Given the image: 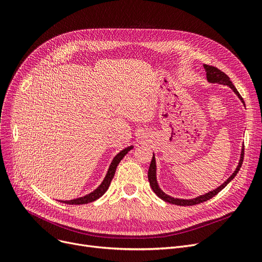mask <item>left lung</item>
<instances>
[{
  "mask_svg": "<svg viewBox=\"0 0 262 262\" xmlns=\"http://www.w3.org/2000/svg\"><path fill=\"white\" fill-rule=\"evenodd\" d=\"M206 71H207V79L209 82L211 83H220V84H224V85H228L230 89L235 93V95L238 96L242 102L244 103L243 101V98L241 97V95L239 94V92L236 91V89L234 87V85L231 83L230 81V78L227 76V74L225 72H223L222 70H220L219 68L214 67V66H209V65H204ZM243 159H244V145H243V148H242V152H241V159H240V162H239V165L238 167H236V169L234 170V172L232 173V175L224 182L221 186H219L217 189L211 191L205 195H202L199 197H196L194 199H179V198H173V197H170L168 195H166L165 193H163L161 191V189L159 188L158 185V182H157V178H156V159H155V156L152 157V160H151V163H150V166H149V169H148V180H149V184H150L152 191L161 198L163 199L164 202L166 203H169V204H172V205H178V206H194V205H198V204H202L204 202H207L209 201V199H211L212 197H214L216 194H219L225 186L235 177L236 173L239 172L241 166H242V163H243Z\"/></svg>",
  "mask_w": 262,
  "mask_h": 262,
  "instance_id": "obj_1",
  "label": "left lung"
}]
</instances>
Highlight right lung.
I'll return each instance as SVG.
<instances>
[{"label": "right lung", "mask_w": 262, "mask_h": 262, "mask_svg": "<svg viewBox=\"0 0 262 262\" xmlns=\"http://www.w3.org/2000/svg\"><path fill=\"white\" fill-rule=\"evenodd\" d=\"M132 149V146L130 147H127L124 148L122 151H120L113 160V162L111 163V166L108 168V171L106 173V176L103 180V182L100 184V186L97 190H95L93 193L86 195L84 197H81V198H77V199H73V201H60L61 203L64 204H67V205H84V204H89V203H92V202H95L96 199H98L99 197H101L108 189V186L111 184V181L112 179H113L114 175H115V171H116V167L117 165L119 164V162L122 160V158L126 156L130 150Z\"/></svg>", "instance_id": "right-lung-1"}]
</instances>
